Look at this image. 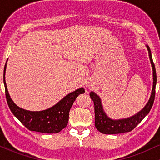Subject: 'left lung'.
Returning <instances> with one entry per match:
<instances>
[{
    "instance_id": "8db88e82",
    "label": "left lung",
    "mask_w": 160,
    "mask_h": 160,
    "mask_svg": "<svg viewBox=\"0 0 160 160\" xmlns=\"http://www.w3.org/2000/svg\"><path fill=\"white\" fill-rule=\"evenodd\" d=\"M149 52L150 60L151 62L152 68H153V89H152L151 95L148 101V104L145 105L140 112L136 113L135 115L131 117H128L122 120H113L108 117L104 113L103 108H102L101 99L98 95H97L95 92H91L89 93L92 100L94 102L95 106V126L97 129L100 132L103 134H120L128 132L133 130L136 126L141 122V120L149 113L153 104L154 99H155L156 93V84H157V73H156L155 65L152 58L151 52H150V47L147 46Z\"/></svg>"
}]
</instances>
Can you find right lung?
Masks as SVG:
<instances>
[{
    "mask_svg": "<svg viewBox=\"0 0 160 160\" xmlns=\"http://www.w3.org/2000/svg\"><path fill=\"white\" fill-rule=\"evenodd\" d=\"M3 71V82L7 104L11 112L16 118L30 131L42 133H58L67 126L68 122L69 111L73 103L80 94L85 92L83 88H80L67 95L56 105L42 111H29L18 107L12 102L5 81V71Z\"/></svg>",
    "mask_w": 160,
    "mask_h": 160,
    "instance_id": "obj_1",
    "label": "right lung"
}]
</instances>
